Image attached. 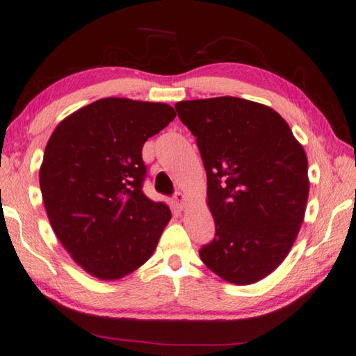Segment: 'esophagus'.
Instances as JSON below:
<instances>
[{"instance_id":"obj_1","label":"esophagus","mask_w":356,"mask_h":356,"mask_svg":"<svg viewBox=\"0 0 356 356\" xmlns=\"http://www.w3.org/2000/svg\"><path fill=\"white\" fill-rule=\"evenodd\" d=\"M174 204H176L177 209L182 210L185 207V195L182 191H177L176 195H174Z\"/></svg>"}]
</instances>
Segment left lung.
Listing matches in <instances>:
<instances>
[{"mask_svg":"<svg viewBox=\"0 0 356 356\" xmlns=\"http://www.w3.org/2000/svg\"><path fill=\"white\" fill-rule=\"evenodd\" d=\"M174 107L196 137L215 219L200 260L235 285L264 279L285 260L305 216V151L288 122L258 102L221 96Z\"/></svg>","mask_w":356,"mask_h":356,"instance_id":"1","label":"left lung"}]
</instances>
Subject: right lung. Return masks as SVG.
<instances>
[{
	"instance_id": "add662e5",
	"label": "right lung",
	"mask_w": 356,
	"mask_h": 356,
	"mask_svg": "<svg viewBox=\"0 0 356 356\" xmlns=\"http://www.w3.org/2000/svg\"><path fill=\"white\" fill-rule=\"evenodd\" d=\"M176 118L161 102L104 98L67 116L44 147L40 190L56 236L101 280L154 254L171 211L143 193L145 141Z\"/></svg>"
}]
</instances>
